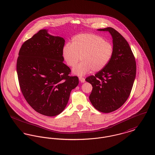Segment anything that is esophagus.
I'll return each mask as SVG.
<instances>
[{"label": "esophagus", "mask_w": 155, "mask_h": 155, "mask_svg": "<svg viewBox=\"0 0 155 155\" xmlns=\"http://www.w3.org/2000/svg\"><path fill=\"white\" fill-rule=\"evenodd\" d=\"M79 80L81 83H84L85 81V78L83 77H79Z\"/></svg>", "instance_id": "34e87169"}]
</instances>
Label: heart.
I'll return each instance as SVG.
<instances>
[{
    "label": "heart",
    "mask_w": 155,
    "mask_h": 155,
    "mask_svg": "<svg viewBox=\"0 0 155 155\" xmlns=\"http://www.w3.org/2000/svg\"><path fill=\"white\" fill-rule=\"evenodd\" d=\"M114 52L111 43L94 34H81L74 36L71 44L62 48V56L67 64L74 67L81 59L83 62L72 70L74 74L82 76L92 70H103L110 61Z\"/></svg>",
    "instance_id": "1"
}]
</instances>
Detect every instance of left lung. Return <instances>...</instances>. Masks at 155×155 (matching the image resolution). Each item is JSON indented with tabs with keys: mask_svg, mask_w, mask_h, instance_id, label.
I'll return each instance as SVG.
<instances>
[{
	"mask_svg": "<svg viewBox=\"0 0 155 155\" xmlns=\"http://www.w3.org/2000/svg\"><path fill=\"white\" fill-rule=\"evenodd\" d=\"M112 36L114 52L107 66L85 81L93 86L89 99L95 109L110 113L122 106L131 93L136 77V64L129 44L111 27L97 29Z\"/></svg>",
	"mask_w": 155,
	"mask_h": 155,
	"instance_id": "8db88e82",
	"label": "left lung"
}]
</instances>
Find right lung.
I'll use <instances>...</instances> for the list:
<instances>
[{
	"label": "right lung",
	"mask_w": 155,
	"mask_h": 155,
	"mask_svg": "<svg viewBox=\"0 0 155 155\" xmlns=\"http://www.w3.org/2000/svg\"><path fill=\"white\" fill-rule=\"evenodd\" d=\"M65 40L40 30L22 44L16 70L21 91L28 103L38 113L55 116L66 107L72 89L78 84L77 76L63 63Z\"/></svg>",
	"instance_id": "obj_1"
}]
</instances>
